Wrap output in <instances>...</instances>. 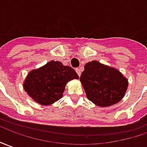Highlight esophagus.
Here are the masks:
<instances>
[{"instance_id":"1","label":"esophagus","mask_w":147,"mask_h":147,"mask_svg":"<svg viewBox=\"0 0 147 147\" xmlns=\"http://www.w3.org/2000/svg\"><path fill=\"white\" fill-rule=\"evenodd\" d=\"M76 72H77V74H78V76H81V74H82V72H81V69H76Z\"/></svg>"}]
</instances>
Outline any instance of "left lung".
I'll return each instance as SVG.
<instances>
[{
    "instance_id": "left-lung-1",
    "label": "left lung",
    "mask_w": 147,
    "mask_h": 147,
    "mask_svg": "<svg viewBox=\"0 0 147 147\" xmlns=\"http://www.w3.org/2000/svg\"><path fill=\"white\" fill-rule=\"evenodd\" d=\"M80 81L87 98L105 107L120 102L126 94L128 80L117 69L92 61L85 65Z\"/></svg>"
}]
</instances>
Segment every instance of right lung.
<instances>
[{"instance_id": "right-lung-1", "label": "right lung", "mask_w": 147, "mask_h": 147, "mask_svg": "<svg viewBox=\"0 0 147 147\" xmlns=\"http://www.w3.org/2000/svg\"><path fill=\"white\" fill-rule=\"evenodd\" d=\"M79 78L70 66L51 61L42 67L31 70L23 86L29 97L43 106L51 105L62 97L68 82Z\"/></svg>"}]
</instances>
